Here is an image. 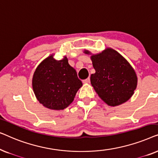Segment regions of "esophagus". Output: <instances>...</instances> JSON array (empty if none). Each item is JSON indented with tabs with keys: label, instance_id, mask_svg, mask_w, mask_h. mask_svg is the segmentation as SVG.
<instances>
[{
	"label": "esophagus",
	"instance_id": "obj_1",
	"mask_svg": "<svg viewBox=\"0 0 158 158\" xmlns=\"http://www.w3.org/2000/svg\"><path fill=\"white\" fill-rule=\"evenodd\" d=\"M83 83H90V77H88L87 79L83 80Z\"/></svg>",
	"mask_w": 158,
	"mask_h": 158
}]
</instances>
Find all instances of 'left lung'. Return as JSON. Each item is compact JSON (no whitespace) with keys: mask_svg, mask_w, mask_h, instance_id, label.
Listing matches in <instances>:
<instances>
[{"mask_svg":"<svg viewBox=\"0 0 158 158\" xmlns=\"http://www.w3.org/2000/svg\"><path fill=\"white\" fill-rule=\"evenodd\" d=\"M84 52L90 54L88 50ZM90 58L96 70L90 75V83L98 96L111 106L128 101L137 85V75L130 64L111 48Z\"/></svg>","mask_w":158,"mask_h":158,"instance_id":"8db88e82","label":"left lung"}]
</instances>
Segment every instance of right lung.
I'll return each mask as SVG.
<instances>
[{
    "mask_svg": "<svg viewBox=\"0 0 158 158\" xmlns=\"http://www.w3.org/2000/svg\"><path fill=\"white\" fill-rule=\"evenodd\" d=\"M82 85L66 57L56 60L53 55L49 56L39 64L32 78V88L37 100L52 110L68 107Z\"/></svg>",
    "mask_w": 158,
    "mask_h": 158,
    "instance_id": "1",
    "label": "right lung"
}]
</instances>
